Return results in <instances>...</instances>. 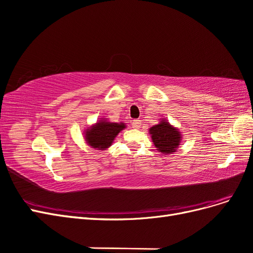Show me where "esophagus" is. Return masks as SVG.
Wrapping results in <instances>:
<instances>
[{
	"instance_id": "obj_1",
	"label": "esophagus",
	"mask_w": 253,
	"mask_h": 253,
	"mask_svg": "<svg viewBox=\"0 0 253 253\" xmlns=\"http://www.w3.org/2000/svg\"><path fill=\"white\" fill-rule=\"evenodd\" d=\"M141 126V120L139 119H135L132 121V127L134 128H139Z\"/></svg>"
}]
</instances>
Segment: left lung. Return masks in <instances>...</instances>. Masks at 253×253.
Returning a JSON list of instances; mask_svg holds the SVG:
<instances>
[{
  "label": "left lung",
  "instance_id": "1",
  "mask_svg": "<svg viewBox=\"0 0 253 253\" xmlns=\"http://www.w3.org/2000/svg\"><path fill=\"white\" fill-rule=\"evenodd\" d=\"M150 134L157 150L164 154L175 152L181 139L177 128L173 127L167 121H162L159 125L152 126Z\"/></svg>",
  "mask_w": 253,
  "mask_h": 253
}]
</instances>
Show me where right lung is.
<instances>
[{
  "mask_svg": "<svg viewBox=\"0 0 253 253\" xmlns=\"http://www.w3.org/2000/svg\"><path fill=\"white\" fill-rule=\"evenodd\" d=\"M126 126L122 124H114V122L99 121L86 132L85 138L89 145L97 149H106L112 144L115 137L118 133L124 129Z\"/></svg>",
  "mask_w": 253,
  "mask_h": 253,
  "instance_id": "obj_1",
  "label": "right lung"
}]
</instances>
